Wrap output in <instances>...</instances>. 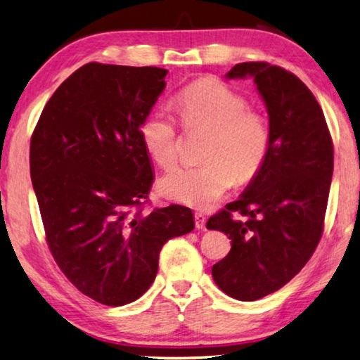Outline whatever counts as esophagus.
<instances>
[{
  "label": "esophagus",
  "instance_id": "1",
  "mask_svg": "<svg viewBox=\"0 0 360 360\" xmlns=\"http://www.w3.org/2000/svg\"><path fill=\"white\" fill-rule=\"evenodd\" d=\"M194 222H195V227L198 229H205V222H207V218L205 214L202 213H194Z\"/></svg>",
  "mask_w": 360,
  "mask_h": 360
}]
</instances>
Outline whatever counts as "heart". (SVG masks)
<instances>
[{
    "mask_svg": "<svg viewBox=\"0 0 360 360\" xmlns=\"http://www.w3.org/2000/svg\"><path fill=\"white\" fill-rule=\"evenodd\" d=\"M185 130L210 131L199 167H181L158 181L165 198L207 208L236 183L254 180L268 160L273 133L268 117L222 81L205 78L186 86L174 101ZM146 152L162 169L179 162V130L171 116L155 112L141 124Z\"/></svg>",
    "mask_w": 360,
    "mask_h": 360,
    "instance_id": "obj_1",
    "label": "heart"
}]
</instances>
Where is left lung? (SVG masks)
I'll use <instances>...</instances> for the list:
<instances>
[{"instance_id":"1","label":"left lung","mask_w":360,"mask_h":360,"mask_svg":"<svg viewBox=\"0 0 360 360\" xmlns=\"http://www.w3.org/2000/svg\"><path fill=\"white\" fill-rule=\"evenodd\" d=\"M226 77L254 78L266 103L273 144L241 198L207 222V229L232 240L212 276L230 297L257 301L293 279L321 240L334 144L321 106L296 75L268 63H241Z\"/></svg>"}]
</instances>
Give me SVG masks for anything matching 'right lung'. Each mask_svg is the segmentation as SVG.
Wrapping results in <instances>:
<instances>
[{
    "instance_id": "obj_1",
    "label": "right lung",
    "mask_w": 360,
    "mask_h": 360,
    "mask_svg": "<svg viewBox=\"0 0 360 360\" xmlns=\"http://www.w3.org/2000/svg\"><path fill=\"white\" fill-rule=\"evenodd\" d=\"M166 75L160 67H79L31 136V180L50 252L81 293L105 306L144 295L165 243L194 229L186 207L144 210L153 172L139 128Z\"/></svg>"
}]
</instances>
